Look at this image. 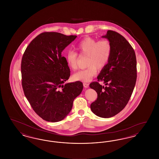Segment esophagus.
<instances>
[{
	"label": "esophagus",
	"mask_w": 159,
	"mask_h": 159,
	"mask_svg": "<svg viewBox=\"0 0 159 159\" xmlns=\"http://www.w3.org/2000/svg\"><path fill=\"white\" fill-rule=\"evenodd\" d=\"M83 86L84 88H89V83H83Z\"/></svg>",
	"instance_id": "obj_1"
}]
</instances>
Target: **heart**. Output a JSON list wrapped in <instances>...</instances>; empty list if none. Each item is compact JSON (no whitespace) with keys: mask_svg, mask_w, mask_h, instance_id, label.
<instances>
[{"mask_svg":"<svg viewBox=\"0 0 159 159\" xmlns=\"http://www.w3.org/2000/svg\"><path fill=\"white\" fill-rule=\"evenodd\" d=\"M77 51L81 56H87L86 66L88 67L77 71L73 76L76 81L89 82L97 74V68L101 70L108 64L112 52L110 42L106 39L97 40L95 39L87 37L79 41L75 45ZM68 67L72 70L77 68L79 60L78 53L69 51L66 55Z\"/></svg>","mask_w":159,"mask_h":159,"instance_id":"b5f03b06","label":"heart"}]
</instances>
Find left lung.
I'll use <instances>...</instances> for the list:
<instances>
[{
	"label": "left lung",
	"mask_w": 159,
	"mask_h": 159,
	"mask_svg": "<svg viewBox=\"0 0 159 159\" xmlns=\"http://www.w3.org/2000/svg\"><path fill=\"white\" fill-rule=\"evenodd\" d=\"M102 38L110 42L112 52L108 64L97 77L98 82L89 84L98 95L91 109L100 117L109 118L120 113L130 99L136 83V59L133 48L119 33L108 30ZM99 81H103L106 86Z\"/></svg>",
	"instance_id": "left-lung-1"
}]
</instances>
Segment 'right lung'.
<instances>
[{
  "label": "right lung",
  "instance_id": "1",
  "mask_svg": "<svg viewBox=\"0 0 159 159\" xmlns=\"http://www.w3.org/2000/svg\"><path fill=\"white\" fill-rule=\"evenodd\" d=\"M76 38L57 32L42 33L23 54L21 69L24 95L34 112L46 121L64 119L83 90L80 81L64 84L70 70L61 53Z\"/></svg>",
  "mask_w": 159,
  "mask_h": 159
}]
</instances>
